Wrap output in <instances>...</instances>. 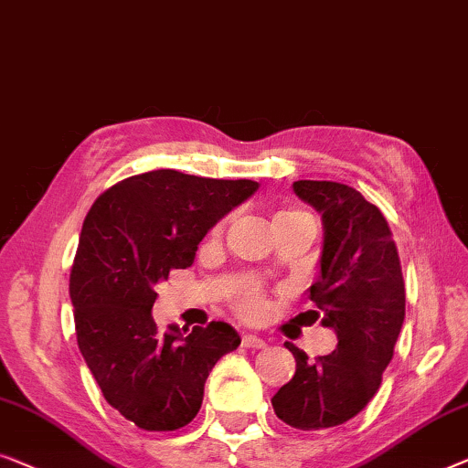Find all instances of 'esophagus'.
Wrapping results in <instances>:
<instances>
[{
	"label": "esophagus",
	"mask_w": 468,
	"mask_h": 468,
	"mask_svg": "<svg viewBox=\"0 0 468 468\" xmlns=\"http://www.w3.org/2000/svg\"><path fill=\"white\" fill-rule=\"evenodd\" d=\"M241 346H243V347H256V350H261V347H267L265 339L256 337V335H243V337H241Z\"/></svg>",
	"instance_id": "obj_1"
}]
</instances>
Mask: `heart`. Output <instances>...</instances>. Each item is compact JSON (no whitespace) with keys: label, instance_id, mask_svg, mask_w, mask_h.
I'll return each instance as SVG.
<instances>
[{"label":"heart","instance_id":"1","mask_svg":"<svg viewBox=\"0 0 468 468\" xmlns=\"http://www.w3.org/2000/svg\"><path fill=\"white\" fill-rule=\"evenodd\" d=\"M297 214L301 212H280L278 216H297ZM241 312L250 315V318H254V315H259L262 312V303L259 301V297H254V294L250 292L241 299Z\"/></svg>","mask_w":468,"mask_h":468}]
</instances>
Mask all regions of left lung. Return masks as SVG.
I'll return each mask as SVG.
<instances>
[{
    "label": "left lung",
    "instance_id": "8db88e82",
    "mask_svg": "<svg viewBox=\"0 0 468 468\" xmlns=\"http://www.w3.org/2000/svg\"><path fill=\"white\" fill-rule=\"evenodd\" d=\"M292 190L322 218L320 275L309 299L337 347L309 360L286 341L297 371L271 405L292 429L322 431L352 420L378 392L405 320V282L384 214L356 188L299 180Z\"/></svg>",
    "mask_w": 468,
    "mask_h": 468
}]
</instances>
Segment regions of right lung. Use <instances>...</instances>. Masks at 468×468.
<instances>
[{"mask_svg":"<svg viewBox=\"0 0 468 468\" xmlns=\"http://www.w3.org/2000/svg\"><path fill=\"white\" fill-rule=\"evenodd\" d=\"M256 190L154 169L105 190L84 218L69 275L78 347L105 400L144 431L186 426L209 371L241 344L227 322L161 333L153 305L154 286L193 265L209 229Z\"/></svg>","mask_w":468,"mask_h":468,"instance_id":"add662e5","label":"right lung"}]
</instances>
